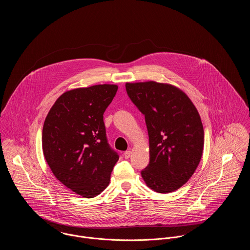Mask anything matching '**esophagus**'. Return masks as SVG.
<instances>
[{
  "label": "esophagus",
  "instance_id": "obj_1",
  "mask_svg": "<svg viewBox=\"0 0 250 250\" xmlns=\"http://www.w3.org/2000/svg\"><path fill=\"white\" fill-rule=\"evenodd\" d=\"M131 154H132V152L129 150V151H126L125 153H124V158L125 159H129L130 157H131Z\"/></svg>",
  "mask_w": 250,
  "mask_h": 250
}]
</instances>
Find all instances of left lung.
Returning a JSON list of instances; mask_svg holds the SVG:
<instances>
[{"mask_svg":"<svg viewBox=\"0 0 250 250\" xmlns=\"http://www.w3.org/2000/svg\"><path fill=\"white\" fill-rule=\"evenodd\" d=\"M126 90L144 114L148 131L150 162L142 177L159 193L178 189L193 175L203 153L204 130L197 108L170 83H126Z\"/></svg>","mask_w":250,"mask_h":250,"instance_id":"8db88e82","label":"left lung"}]
</instances>
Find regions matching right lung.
I'll list each match as a JSON object with an SVG mask.
<instances>
[{"instance_id":"1","label":"right lung","mask_w":250,"mask_h":250,"mask_svg":"<svg viewBox=\"0 0 250 250\" xmlns=\"http://www.w3.org/2000/svg\"><path fill=\"white\" fill-rule=\"evenodd\" d=\"M116 84L78 87L62 93L42 130V150L55 177L75 193L92 198L109 184L118 155L106 138L103 114Z\"/></svg>"}]
</instances>
